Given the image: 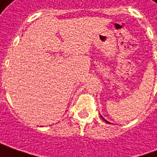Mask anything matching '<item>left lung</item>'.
<instances>
[{
  "label": "left lung",
  "mask_w": 157,
  "mask_h": 157,
  "mask_svg": "<svg viewBox=\"0 0 157 157\" xmlns=\"http://www.w3.org/2000/svg\"><path fill=\"white\" fill-rule=\"evenodd\" d=\"M101 118H102V119H103V120H104V121H105V122H107V123H109V122H108V121H107V120H106L105 118H103V117H102V116H101Z\"/></svg>",
  "instance_id": "obj_1"
}]
</instances>
